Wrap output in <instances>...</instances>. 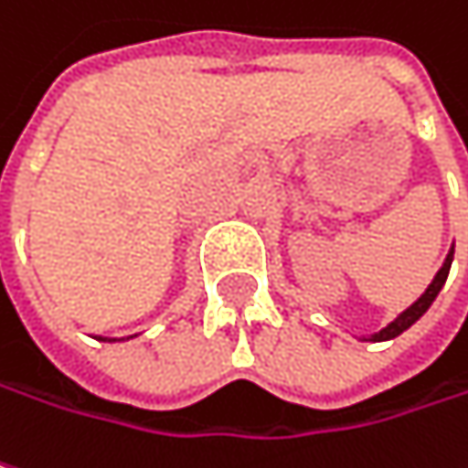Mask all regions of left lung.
<instances>
[{
	"mask_svg": "<svg viewBox=\"0 0 468 468\" xmlns=\"http://www.w3.org/2000/svg\"><path fill=\"white\" fill-rule=\"evenodd\" d=\"M452 252H455V248H451V252H448V258H445V263H442V269L437 271V277L431 280V284L426 287V292L418 298L413 306H408L399 317L394 319V322H388L384 330H378V333H373L370 338H365V341H391V338H397L399 333H405L410 324H416L418 319L426 314V309L434 303V298L440 295V290H442V284H445V280H448V274H451V263H452Z\"/></svg>",
	"mask_w": 468,
	"mask_h": 468,
	"instance_id": "left-lung-1",
	"label": "left lung"
}]
</instances>
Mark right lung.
<instances>
[{"mask_svg": "<svg viewBox=\"0 0 468 468\" xmlns=\"http://www.w3.org/2000/svg\"><path fill=\"white\" fill-rule=\"evenodd\" d=\"M133 338V335H130ZM101 341H117V338H101Z\"/></svg>", "mask_w": 468, "mask_h": 468, "instance_id": "1", "label": "right lung"}]
</instances>
